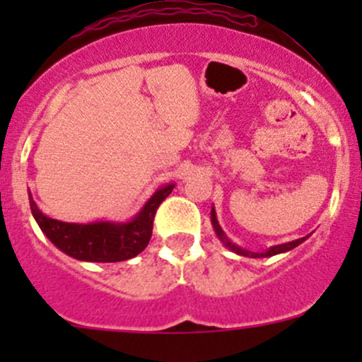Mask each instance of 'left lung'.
<instances>
[{
    "label": "left lung",
    "mask_w": 362,
    "mask_h": 362,
    "mask_svg": "<svg viewBox=\"0 0 362 362\" xmlns=\"http://www.w3.org/2000/svg\"><path fill=\"white\" fill-rule=\"evenodd\" d=\"M210 218H211V226H214V231H215V235L218 236V240H221V242L224 243V245L228 247L229 250H231V252H235V254H238V255H243V257H254V259H257V257H272V255H276V254H284V252H289V250H293L294 247L301 245V243L305 242L306 238H308V236H303V238H298V240H293V242L282 243V245L269 247V249H268V250H264V252H250V250H245V249H242V247H238V245H236V243H233L231 240H229L228 236H226V233L222 231L221 224H218V221H217V214H215V208H214V206H211V211H210Z\"/></svg>",
    "instance_id": "left-lung-1"
}]
</instances>
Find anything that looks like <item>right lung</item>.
<instances>
[{
  "mask_svg": "<svg viewBox=\"0 0 362 362\" xmlns=\"http://www.w3.org/2000/svg\"><path fill=\"white\" fill-rule=\"evenodd\" d=\"M175 184L159 187L141 210L127 222L98 221L89 224L63 222L50 218L36 206L31 192L29 206L40 229L47 238L69 257L87 262H119L134 257L148 245L152 236L156 211L159 204L171 194Z\"/></svg>",
  "mask_w": 362,
  "mask_h": 362,
  "instance_id": "obj_1",
  "label": "right lung"
}]
</instances>
